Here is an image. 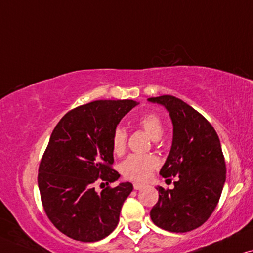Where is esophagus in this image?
Instances as JSON below:
<instances>
[{
    "instance_id": "esophagus-1",
    "label": "esophagus",
    "mask_w": 253,
    "mask_h": 253,
    "mask_svg": "<svg viewBox=\"0 0 253 253\" xmlns=\"http://www.w3.org/2000/svg\"><path fill=\"white\" fill-rule=\"evenodd\" d=\"M133 186H134V190H142V188L144 187V184H142V183H134Z\"/></svg>"
}]
</instances>
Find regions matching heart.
Instances as JSON below:
<instances>
[{
  "label": "heart",
  "instance_id": "b5f03b06",
  "mask_svg": "<svg viewBox=\"0 0 253 253\" xmlns=\"http://www.w3.org/2000/svg\"><path fill=\"white\" fill-rule=\"evenodd\" d=\"M137 125L143 132L156 141L163 134V125L160 118L154 113H147L139 118ZM127 133L121 127H118L112 135V150L116 155L124 154L126 149ZM158 166V160L153 155H130L120 166V171L125 177L132 180H144L150 176L153 170Z\"/></svg>",
  "mask_w": 253,
  "mask_h": 253
}]
</instances>
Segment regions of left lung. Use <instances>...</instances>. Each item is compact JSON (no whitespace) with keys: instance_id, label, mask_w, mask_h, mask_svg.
<instances>
[{"instance_id":"1","label":"left lung","mask_w":253,"mask_h":253,"mask_svg":"<svg viewBox=\"0 0 253 253\" xmlns=\"http://www.w3.org/2000/svg\"><path fill=\"white\" fill-rule=\"evenodd\" d=\"M148 102L169 112L172 144L160 173L163 178L177 177L172 190L156 186L160 198L150 217L167 231H191L208 220L223 190L225 162L220 139L198 111L177 97L164 95Z\"/></svg>"}]
</instances>
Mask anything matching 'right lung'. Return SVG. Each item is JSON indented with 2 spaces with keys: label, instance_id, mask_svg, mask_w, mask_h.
I'll return each instance as SVG.
<instances>
[{
  "label": "right lung",
  "instance_id": "obj_1",
  "mask_svg": "<svg viewBox=\"0 0 253 253\" xmlns=\"http://www.w3.org/2000/svg\"><path fill=\"white\" fill-rule=\"evenodd\" d=\"M137 104L132 99L96 100L79 106L62 117L49 137L39 166L40 195L50 222L73 240L100 241L119 222L132 183L100 192L93 185L119 179L120 174L111 169L112 135Z\"/></svg>",
  "mask_w": 253,
  "mask_h": 253
}]
</instances>
